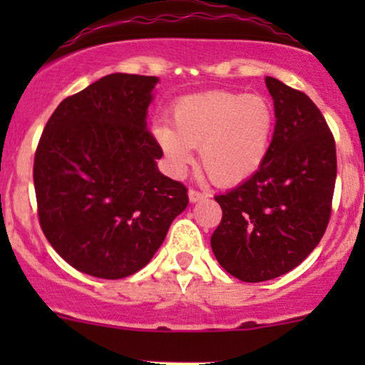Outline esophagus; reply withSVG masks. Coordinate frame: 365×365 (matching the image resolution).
I'll list each match as a JSON object with an SVG mask.
<instances>
[{
  "instance_id": "34e87169",
  "label": "esophagus",
  "mask_w": 365,
  "mask_h": 365,
  "mask_svg": "<svg viewBox=\"0 0 365 365\" xmlns=\"http://www.w3.org/2000/svg\"><path fill=\"white\" fill-rule=\"evenodd\" d=\"M205 197H206V194L201 192V190H196V189H190V190H189V200H190V203H197V201L205 200Z\"/></svg>"
}]
</instances>
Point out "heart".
I'll use <instances>...</instances> for the list:
<instances>
[{
	"instance_id": "obj_1",
	"label": "heart",
	"mask_w": 365,
	"mask_h": 365,
	"mask_svg": "<svg viewBox=\"0 0 365 365\" xmlns=\"http://www.w3.org/2000/svg\"><path fill=\"white\" fill-rule=\"evenodd\" d=\"M171 123H157L153 135L175 173L182 175L200 148V162L213 183L238 185L263 165L274 138L275 113L261 95L206 91L180 98Z\"/></svg>"
}]
</instances>
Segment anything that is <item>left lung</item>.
I'll list each match as a JSON object with an SVG mask.
<instances>
[{
  "label": "left lung",
  "instance_id": "8db88e82",
  "mask_svg": "<svg viewBox=\"0 0 365 365\" xmlns=\"http://www.w3.org/2000/svg\"><path fill=\"white\" fill-rule=\"evenodd\" d=\"M275 128L263 165L215 196L222 219L212 235L220 267L244 282L270 281L298 267L319 244L332 213L336 141L302 91L264 77Z\"/></svg>",
  "mask_w": 365,
  "mask_h": 365
}]
</instances>
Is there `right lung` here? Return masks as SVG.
I'll use <instances>...</instances> for the list:
<instances>
[{"instance_id":"1","label":"right lung","mask_w":365,"mask_h":365,"mask_svg":"<svg viewBox=\"0 0 365 365\" xmlns=\"http://www.w3.org/2000/svg\"><path fill=\"white\" fill-rule=\"evenodd\" d=\"M153 76L111 73L67 97L35 152L38 220L53 249L83 274L141 270L189 205L187 187L157 169L146 128Z\"/></svg>"}]
</instances>
